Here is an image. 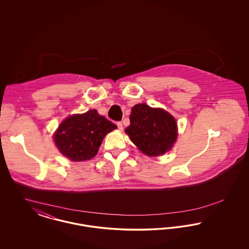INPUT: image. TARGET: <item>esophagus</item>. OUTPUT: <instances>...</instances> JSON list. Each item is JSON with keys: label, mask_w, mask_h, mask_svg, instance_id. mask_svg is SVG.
<instances>
[{"label": "esophagus", "mask_w": 249, "mask_h": 249, "mask_svg": "<svg viewBox=\"0 0 249 249\" xmlns=\"http://www.w3.org/2000/svg\"><path fill=\"white\" fill-rule=\"evenodd\" d=\"M118 128L119 130H123V125L121 122H118Z\"/></svg>", "instance_id": "1"}]
</instances>
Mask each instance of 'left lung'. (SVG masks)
<instances>
[{
  "label": "left lung",
  "mask_w": 249,
  "mask_h": 249,
  "mask_svg": "<svg viewBox=\"0 0 249 249\" xmlns=\"http://www.w3.org/2000/svg\"><path fill=\"white\" fill-rule=\"evenodd\" d=\"M130 124L125 129L140 151L149 157L165 154L178 138V124L164 109L138 104L131 108Z\"/></svg>",
  "instance_id": "1"
}]
</instances>
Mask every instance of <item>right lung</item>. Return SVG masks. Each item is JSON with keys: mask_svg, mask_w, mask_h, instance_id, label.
<instances>
[{"mask_svg": "<svg viewBox=\"0 0 249 249\" xmlns=\"http://www.w3.org/2000/svg\"><path fill=\"white\" fill-rule=\"evenodd\" d=\"M117 126L92 109L64 119L54 134L59 152L72 161L92 159L108 132Z\"/></svg>", "mask_w": 249, "mask_h": 249, "instance_id": "1", "label": "right lung"}]
</instances>
